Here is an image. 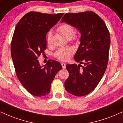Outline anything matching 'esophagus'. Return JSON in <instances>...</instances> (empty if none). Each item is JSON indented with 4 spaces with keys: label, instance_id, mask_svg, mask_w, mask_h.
<instances>
[{
    "label": "esophagus",
    "instance_id": "34e87169",
    "mask_svg": "<svg viewBox=\"0 0 123 123\" xmlns=\"http://www.w3.org/2000/svg\"><path fill=\"white\" fill-rule=\"evenodd\" d=\"M62 67H63V69H65L66 68V64H65V63H62Z\"/></svg>",
    "mask_w": 123,
    "mask_h": 123
}]
</instances>
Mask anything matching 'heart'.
<instances>
[{"label": "heart", "mask_w": 123, "mask_h": 123, "mask_svg": "<svg viewBox=\"0 0 123 123\" xmlns=\"http://www.w3.org/2000/svg\"><path fill=\"white\" fill-rule=\"evenodd\" d=\"M57 31L63 34L67 39H71L73 36L75 40H77L78 37L76 36H74L75 34V28L72 25L69 23L62 24L57 27ZM52 33L51 32H48L47 34L46 40L48 44L52 43ZM74 54V49L71 48H60L55 53V57L61 61H67L69 59L72 55Z\"/></svg>", "instance_id": "obj_1"}]
</instances>
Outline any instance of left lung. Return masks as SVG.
<instances>
[{
  "label": "left lung",
  "instance_id": "left-lung-1",
  "mask_svg": "<svg viewBox=\"0 0 123 123\" xmlns=\"http://www.w3.org/2000/svg\"><path fill=\"white\" fill-rule=\"evenodd\" d=\"M78 28L80 44L74 56L81 65L67 64L69 77L64 83L66 90L76 96L92 91L105 73L108 62L110 35L101 18L93 11L66 13L62 19Z\"/></svg>",
  "mask_w": 123,
  "mask_h": 123
}]
</instances>
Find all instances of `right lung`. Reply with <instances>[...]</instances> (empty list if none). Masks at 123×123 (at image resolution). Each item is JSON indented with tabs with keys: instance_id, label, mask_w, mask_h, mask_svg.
<instances>
[{
	"instance_id": "1",
	"label": "right lung",
	"mask_w": 123,
	"mask_h": 123,
	"mask_svg": "<svg viewBox=\"0 0 123 123\" xmlns=\"http://www.w3.org/2000/svg\"><path fill=\"white\" fill-rule=\"evenodd\" d=\"M63 14L31 11L15 27L11 45L13 66L20 82L34 96L42 97L49 93L51 83L62 68L60 63L54 60H48L45 65L40 66L37 59L47 48V33Z\"/></svg>"
}]
</instances>
